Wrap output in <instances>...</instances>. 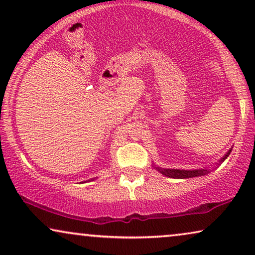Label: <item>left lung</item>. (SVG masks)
<instances>
[{"label":"left lung","instance_id":"left-lung-1","mask_svg":"<svg viewBox=\"0 0 255 255\" xmlns=\"http://www.w3.org/2000/svg\"><path fill=\"white\" fill-rule=\"evenodd\" d=\"M232 148H230L228 152H226V154L223 156V158L219 159L218 163H222L224 160L228 158L230 155V153H231ZM152 167L154 169L158 170L159 173H161L162 175H165L167 177H172V179H189V177H197V176H204L207 175L211 172L209 168H200V169H175V168H162V167H159L153 163Z\"/></svg>","mask_w":255,"mask_h":255}]
</instances>
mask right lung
<instances>
[{
  "label": "right lung",
  "mask_w": 255,
  "mask_h": 255,
  "mask_svg": "<svg viewBox=\"0 0 255 255\" xmlns=\"http://www.w3.org/2000/svg\"><path fill=\"white\" fill-rule=\"evenodd\" d=\"M95 179H90V180H88V181H94Z\"/></svg>",
  "instance_id": "add662e5"
}]
</instances>
